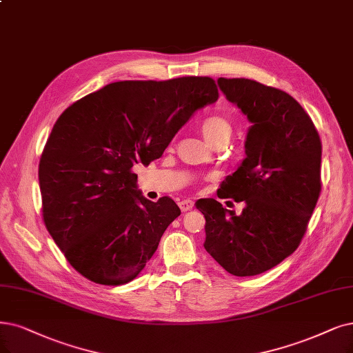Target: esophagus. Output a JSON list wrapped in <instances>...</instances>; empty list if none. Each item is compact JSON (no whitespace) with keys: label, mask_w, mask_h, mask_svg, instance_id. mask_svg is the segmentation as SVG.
<instances>
[{"label":"esophagus","mask_w":353,"mask_h":353,"mask_svg":"<svg viewBox=\"0 0 353 353\" xmlns=\"http://www.w3.org/2000/svg\"><path fill=\"white\" fill-rule=\"evenodd\" d=\"M179 206H180L181 212H188V211H190L192 208H193V202L189 201V199H183V201L179 202Z\"/></svg>","instance_id":"1"}]
</instances>
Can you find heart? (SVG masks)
<instances>
[{
	"label": "heart",
	"mask_w": 353,
	"mask_h": 353,
	"mask_svg": "<svg viewBox=\"0 0 353 353\" xmlns=\"http://www.w3.org/2000/svg\"><path fill=\"white\" fill-rule=\"evenodd\" d=\"M201 130L205 139L214 145L219 138L231 135V123L223 116H211L202 122Z\"/></svg>",
	"instance_id": "obj_1"
}]
</instances>
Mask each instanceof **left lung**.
Returning <instances> with one entry per match:
<instances>
[{"mask_svg":"<svg viewBox=\"0 0 353 353\" xmlns=\"http://www.w3.org/2000/svg\"><path fill=\"white\" fill-rule=\"evenodd\" d=\"M227 100L252 126L245 159L221 183L218 198L244 202L240 215L199 199L205 250L234 276H254L292 254L320 196L321 141L294 97L247 78H218Z\"/></svg>","mask_w":353,"mask_h":353,"instance_id":"8db88e82","label":"left lung"}]
</instances>
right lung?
I'll list each match as a JSON object with an SVG mask.
<instances>
[{
    "label": "right lung",
    "mask_w": 353,
    "mask_h": 353,
    "mask_svg": "<svg viewBox=\"0 0 353 353\" xmlns=\"http://www.w3.org/2000/svg\"><path fill=\"white\" fill-rule=\"evenodd\" d=\"M218 100L210 77L117 81L70 106L39 164L43 221L70 265L100 285L135 279L180 215L141 194L132 167L160 159L193 113Z\"/></svg>",
    "instance_id": "1"
}]
</instances>
